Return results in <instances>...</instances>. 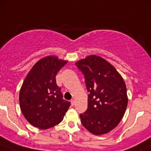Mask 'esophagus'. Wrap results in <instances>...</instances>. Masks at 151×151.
I'll return each mask as SVG.
<instances>
[{"mask_svg": "<svg viewBox=\"0 0 151 151\" xmlns=\"http://www.w3.org/2000/svg\"><path fill=\"white\" fill-rule=\"evenodd\" d=\"M74 104H75V101H74V99L71 100V104L73 106V105H74Z\"/></svg>", "mask_w": 151, "mask_h": 151, "instance_id": "1", "label": "esophagus"}]
</instances>
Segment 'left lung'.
<instances>
[{"instance_id": "obj_1", "label": "left lung", "mask_w": 151, "mask_h": 151, "mask_svg": "<svg viewBox=\"0 0 151 151\" xmlns=\"http://www.w3.org/2000/svg\"><path fill=\"white\" fill-rule=\"evenodd\" d=\"M84 74L88 94V109L80 117L83 126L95 135L107 134L123 117L128 104L126 86L112 64L97 55L75 63Z\"/></svg>"}]
</instances>
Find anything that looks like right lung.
<instances>
[{
  "label": "right lung",
  "mask_w": 151,
  "mask_h": 151,
  "mask_svg": "<svg viewBox=\"0 0 151 151\" xmlns=\"http://www.w3.org/2000/svg\"><path fill=\"white\" fill-rule=\"evenodd\" d=\"M67 60L57 56L40 59L27 74L19 91V105L25 119L40 129L56 126L63 119L70 102L63 99L55 76Z\"/></svg>",
  "instance_id": "right-lung-1"
}]
</instances>
